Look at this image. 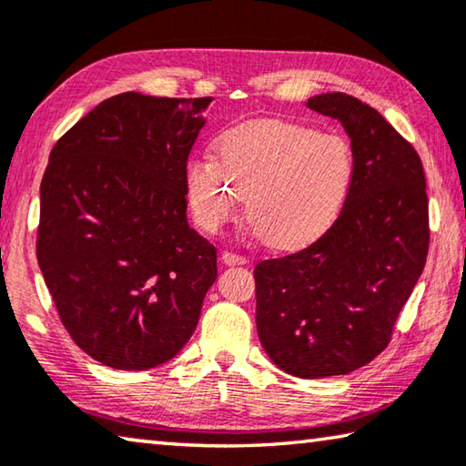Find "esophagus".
<instances>
[{
    "instance_id": "obj_1",
    "label": "esophagus",
    "mask_w": 466,
    "mask_h": 466,
    "mask_svg": "<svg viewBox=\"0 0 466 466\" xmlns=\"http://www.w3.org/2000/svg\"><path fill=\"white\" fill-rule=\"evenodd\" d=\"M222 263L224 265H244V263H247V258H244L242 255H234V252H224V255H222Z\"/></svg>"
}]
</instances>
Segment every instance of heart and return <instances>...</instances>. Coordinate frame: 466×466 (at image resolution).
<instances>
[{"instance_id": "1", "label": "heart", "mask_w": 466, "mask_h": 466, "mask_svg": "<svg viewBox=\"0 0 466 466\" xmlns=\"http://www.w3.org/2000/svg\"><path fill=\"white\" fill-rule=\"evenodd\" d=\"M356 157L343 137L309 125L257 119L224 131L214 157L187 164L185 191L197 226L216 234L248 197V219L265 242L299 250L320 240L350 201Z\"/></svg>"}]
</instances>
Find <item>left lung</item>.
Instances as JSON below:
<instances>
[{
  "mask_svg": "<svg viewBox=\"0 0 466 466\" xmlns=\"http://www.w3.org/2000/svg\"><path fill=\"white\" fill-rule=\"evenodd\" d=\"M351 139L356 183L339 222L294 255L255 267L257 333L283 372L350 374L389 345L430 247L425 175L413 146L343 92L306 102Z\"/></svg>",
  "mask_w": 466,
  "mask_h": 466,
  "instance_id": "obj_1",
  "label": "left lung"
}]
</instances>
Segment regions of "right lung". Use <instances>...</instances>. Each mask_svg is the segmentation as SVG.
<instances>
[{
	"instance_id": "1",
	"label": "right lung",
	"mask_w": 466,
	"mask_h": 466,
	"mask_svg": "<svg viewBox=\"0 0 466 466\" xmlns=\"http://www.w3.org/2000/svg\"><path fill=\"white\" fill-rule=\"evenodd\" d=\"M214 98L116 94L51 149L36 257L63 327L115 370L183 350L218 278L187 222L185 172Z\"/></svg>"
}]
</instances>
